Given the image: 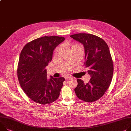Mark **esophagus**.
Instances as JSON below:
<instances>
[{
  "label": "esophagus",
  "mask_w": 131,
  "mask_h": 131,
  "mask_svg": "<svg viewBox=\"0 0 131 131\" xmlns=\"http://www.w3.org/2000/svg\"><path fill=\"white\" fill-rule=\"evenodd\" d=\"M66 79V80H67V81H69V80H70L73 79V78L71 77H67L65 78Z\"/></svg>",
  "instance_id": "esophagus-1"
}]
</instances>
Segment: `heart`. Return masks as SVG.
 Returning a JSON list of instances; mask_svg holds the SVG:
<instances>
[{
    "instance_id": "b5f03b06",
    "label": "heart",
    "mask_w": 131,
    "mask_h": 131,
    "mask_svg": "<svg viewBox=\"0 0 131 131\" xmlns=\"http://www.w3.org/2000/svg\"><path fill=\"white\" fill-rule=\"evenodd\" d=\"M79 45H79V44H78V43H74V44H73V45H72V48H73V47H75V46H79ZM59 49V48H56V50H55V51H54V53H55V54L58 52Z\"/></svg>"
}]
</instances>
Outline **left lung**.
<instances>
[{"mask_svg":"<svg viewBox=\"0 0 131 131\" xmlns=\"http://www.w3.org/2000/svg\"><path fill=\"white\" fill-rule=\"evenodd\" d=\"M82 43L85 50V68L91 75L86 84L78 79L74 89L77 97L86 102H92L101 97L111 83L113 62L107 43L103 39L89 34H77L70 36Z\"/></svg>","mask_w":131,"mask_h":131,"instance_id":"8db88e82","label":"left lung"}]
</instances>
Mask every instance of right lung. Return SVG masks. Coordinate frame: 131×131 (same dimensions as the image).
Instances as JSON below:
<instances>
[{
    "label": "right lung",
    "instance_id": "obj_1",
    "mask_svg": "<svg viewBox=\"0 0 131 131\" xmlns=\"http://www.w3.org/2000/svg\"><path fill=\"white\" fill-rule=\"evenodd\" d=\"M64 39L63 37H42L27 43L21 50L17 68L19 82L36 103L50 104L59 96L65 79L51 76L48 80L46 68L51 61L54 48Z\"/></svg>",
    "mask_w": 131,
    "mask_h": 131
}]
</instances>
